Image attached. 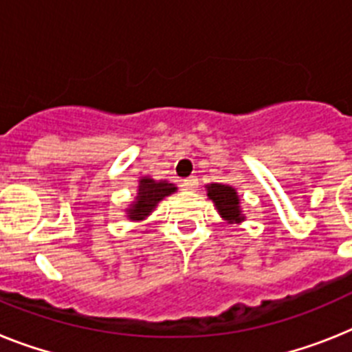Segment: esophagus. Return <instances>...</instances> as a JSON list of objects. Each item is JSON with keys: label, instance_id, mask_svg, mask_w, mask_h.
Segmentation results:
<instances>
[{"label": "esophagus", "instance_id": "1", "mask_svg": "<svg viewBox=\"0 0 352 352\" xmlns=\"http://www.w3.org/2000/svg\"><path fill=\"white\" fill-rule=\"evenodd\" d=\"M182 186H184L186 190H195L197 186H199V179L197 177H186L184 181H182Z\"/></svg>", "mask_w": 352, "mask_h": 352}]
</instances>
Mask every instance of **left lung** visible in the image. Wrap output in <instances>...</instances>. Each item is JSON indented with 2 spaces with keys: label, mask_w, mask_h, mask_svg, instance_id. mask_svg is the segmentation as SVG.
Wrapping results in <instances>:
<instances>
[{
  "label": "left lung",
  "mask_w": 352,
  "mask_h": 352,
  "mask_svg": "<svg viewBox=\"0 0 352 352\" xmlns=\"http://www.w3.org/2000/svg\"><path fill=\"white\" fill-rule=\"evenodd\" d=\"M208 197L217 204L218 212L229 221L243 220L240 214V200L236 195L234 188L223 184H211L208 186Z\"/></svg>",
  "instance_id": "left-lung-1"
}]
</instances>
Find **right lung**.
Masks as SVG:
<instances>
[{"label": "right lung", "instance_id": "add662e5", "mask_svg": "<svg viewBox=\"0 0 352 352\" xmlns=\"http://www.w3.org/2000/svg\"><path fill=\"white\" fill-rule=\"evenodd\" d=\"M175 190V186L166 181L155 182L152 179H141L138 200H135V204L131 208V211H129L131 220H141V218L146 217L157 206L159 200L171 195Z\"/></svg>", "mask_w": 352, "mask_h": 352}]
</instances>
